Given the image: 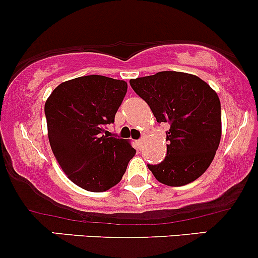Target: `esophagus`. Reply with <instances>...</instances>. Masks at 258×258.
<instances>
[{
  "instance_id": "obj_1",
  "label": "esophagus",
  "mask_w": 258,
  "mask_h": 258,
  "mask_svg": "<svg viewBox=\"0 0 258 258\" xmlns=\"http://www.w3.org/2000/svg\"><path fill=\"white\" fill-rule=\"evenodd\" d=\"M143 143H145V138H141V140H138V141H137V145L140 146V147H142Z\"/></svg>"
}]
</instances>
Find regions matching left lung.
Instances as JSON below:
<instances>
[{"instance_id":"1","label":"left lung","mask_w":258,"mask_h":258,"mask_svg":"<svg viewBox=\"0 0 258 258\" xmlns=\"http://www.w3.org/2000/svg\"><path fill=\"white\" fill-rule=\"evenodd\" d=\"M130 84L147 102L157 122L170 126L164 161L148 164V169L165 185L194 181L208 169L220 143L218 94L197 75L180 72H159L131 79Z\"/></svg>"}]
</instances>
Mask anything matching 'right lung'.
<instances>
[{
	"mask_svg": "<svg viewBox=\"0 0 258 258\" xmlns=\"http://www.w3.org/2000/svg\"><path fill=\"white\" fill-rule=\"evenodd\" d=\"M126 93V81L88 75L61 83L45 101L54 157L68 178L85 190L101 193L112 188L136 154L128 141L105 131Z\"/></svg>",
	"mask_w": 258,
	"mask_h": 258,
	"instance_id": "1",
	"label": "right lung"
}]
</instances>
